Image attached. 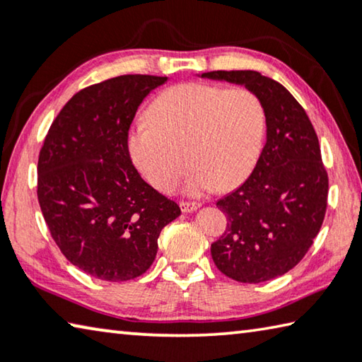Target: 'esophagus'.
<instances>
[{
	"label": "esophagus",
	"instance_id": "34e87169",
	"mask_svg": "<svg viewBox=\"0 0 362 362\" xmlns=\"http://www.w3.org/2000/svg\"><path fill=\"white\" fill-rule=\"evenodd\" d=\"M199 207H201L199 203H180L182 212H194L196 209H199Z\"/></svg>",
	"mask_w": 362,
	"mask_h": 362
}]
</instances>
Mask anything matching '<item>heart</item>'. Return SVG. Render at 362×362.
I'll use <instances>...</instances> for the list:
<instances>
[{
	"mask_svg": "<svg viewBox=\"0 0 362 362\" xmlns=\"http://www.w3.org/2000/svg\"><path fill=\"white\" fill-rule=\"evenodd\" d=\"M151 122L129 132L132 161L150 185L170 192L185 169L174 148L185 146L193 169L183 192L235 188L259 161L267 116L262 100L246 88L185 83L164 90L148 110Z\"/></svg>",
	"mask_w": 362,
	"mask_h": 362,
	"instance_id": "heart-1",
	"label": "heart"
}]
</instances>
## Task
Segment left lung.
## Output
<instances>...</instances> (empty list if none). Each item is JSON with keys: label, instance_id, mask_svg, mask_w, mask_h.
I'll return each mask as SVG.
<instances>
[{"label": "left lung", "instance_id": "1", "mask_svg": "<svg viewBox=\"0 0 362 362\" xmlns=\"http://www.w3.org/2000/svg\"><path fill=\"white\" fill-rule=\"evenodd\" d=\"M198 76L244 86L262 100L267 116V142L252 174L217 201L228 223L212 243V260L240 283L283 276L308 252L326 216L329 179L315 127L289 90L259 71Z\"/></svg>", "mask_w": 362, "mask_h": 362}]
</instances>
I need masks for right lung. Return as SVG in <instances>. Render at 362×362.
<instances>
[{"instance_id": "add662e5", "label": "right lung", "mask_w": 362, "mask_h": 362, "mask_svg": "<svg viewBox=\"0 0 362 362\" xmlns=\"http://www.w3.org/2000/svg\"><path fill=\"white\" fill-rule=\"evenodd\" d=\"M168 76L122 75L79 90L60 110L38 159V201L62 254L81 272L119 283L140 276L180 207L132 166L127 132Z\"/></svg>"}]
</instances>
